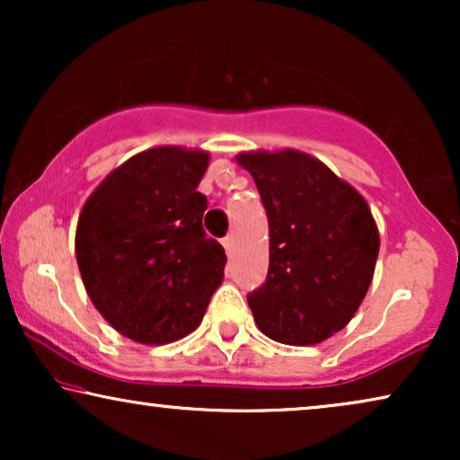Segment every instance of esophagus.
<instances>
[{"mask_svg":"<svg viewBox=\"0 0 460 460\" xmlns=\"http://www.w3.org/2000/svg\"><path fill=\"white\" fill-rule=\"evenodd\" d=\"M222 244H224L226 253H232V247H234V238L226 236V238H222Z\"/></svg>","mask_w":460,"mask_h":460,"instance_id":"obj_1","label":"esophagus"}]
</instances>
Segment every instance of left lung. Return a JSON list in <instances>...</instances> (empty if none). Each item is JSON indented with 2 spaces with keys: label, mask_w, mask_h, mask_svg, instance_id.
I'll return each mask as SVG.
<instances>
[{
  "label": "left lung",
  "mask_w": 460,
  "mask_h": 460,
  "mask_svg": "<svg viewBox=\"0 0 460 460\" xmlns=\"http://www.w3.org/2000/svg\"><path fill=\"white\" fill-rule=\"evenodd\" d=\"M270 228L266 282L247 295L263 335L320 343L349 323L373 280L379 232L360 194L297 150L244 153Z\"/></svg>",
  "instance_id": "8db88e82"
}]
</instances>
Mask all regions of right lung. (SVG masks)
Instances as JSON below:
<instances>
[{
	"mask_svg": "<svg viewBox=\"0 0 460 460\" xmlns=\"http://www.w3.org/2000/svg\"><path fill=\"white\" fill-rule=\"evenodd\" d=\"M209 155L150 148L87 199L75 253L92 304L137 343H172L200 324L224 279L226 253L203 230L197 188Z\"/></svg>",
	"mask_w": 460,
	"mask_h": 460,
	"instance_id": "obj_1",
	"label": "right lung"
}]
</instances>
